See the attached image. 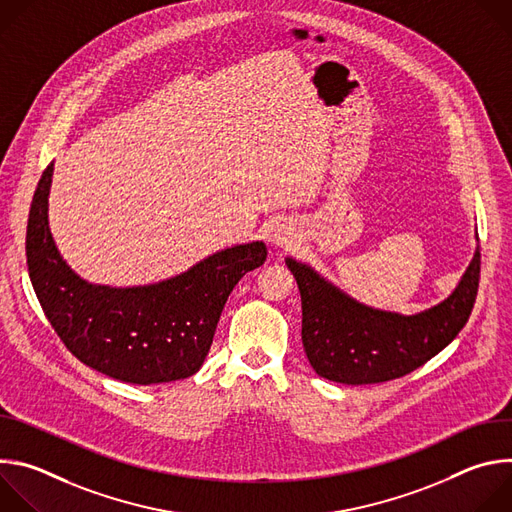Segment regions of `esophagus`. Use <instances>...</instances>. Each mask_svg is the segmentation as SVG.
<instances>
[{
	"label": "esophagus",
	"mask_w": 512,
	"mask_h": 512,
	"mask_svg": "<svg viewBox=\"0 0 512 512\" xmlns=\"http://www.w3.org/2000/svg\"><path fill=\"white\" fill-rule=\"evenodd\" d=\"M269 239H271V241H273V243H275V245H281V247H283V245H287V243H289V239H287V237H285V235H283V233H273V235H271V237H269Z\"/></svg>",
	"instance_id": "esophagus-1"
}]
</instances>
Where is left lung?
Segmentation results:
<instances>
[{
	"mask_svg": "<svg viewBox=\"0 0 512 512\" xmlns=\"http://www.w3.org/2000/svg\"><path fill=\"white\" fill-rule=\"evenodd\" d=\"M302 296V342L314 371L342 385H375L419 369L466 326L480 281L476 249L454 294L421 314L362 306L296 259H287Z\"/></svg>",
	"mask_w": 512,
	"mask_h": 512,
	"instance_id": "1",
	"label": "left lung"
}]
</instances>
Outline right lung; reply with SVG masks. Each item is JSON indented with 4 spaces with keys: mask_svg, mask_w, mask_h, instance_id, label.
Here are the masks:
<instances>
[{
    "mask_svg": "<svg viewBox=\"0 0 512 512\" xmlns=\"http://www.w3.org/2000/svg\"><path fill=\"white\" fill-rule=\"evenodd\" d=\"M52 164L28 218L26 257L40 306L64 346L87 367L131 385L192 377L210 350L239 279L261 267V241L214 253L186 273L143 287L91 285L62 261L48 229Z\"/></svg>",
    "mask_w": 512,
    "mask_h": 512,
    "instance_id": "1",
    "label": "right lung"
}]
</instances>
